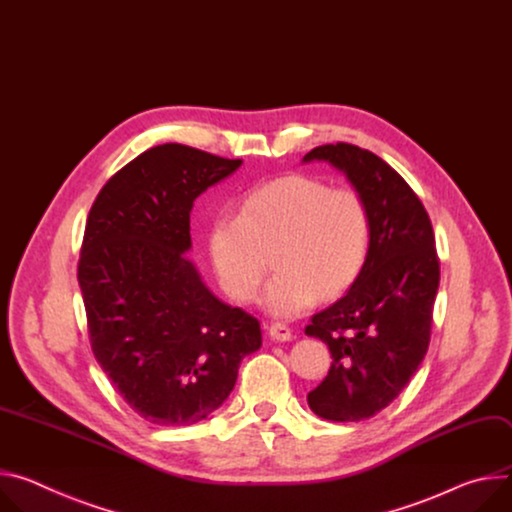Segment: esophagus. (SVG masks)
I'll list each match as a JSON object with an SVG mask.
<instances>
[{"instance_id": "esophagus-1", "label": "esophagus", "mask_w": 512, "mask_h": 512, "mask_svg": "<svg viewBox=\"0 0 512 512\" xmlns=\"http://www.w3.org/2000/svg\"><path fill=\"white\" fill-rule=\"evenodd\" d=\"M270 337L276 339V342H291L293 331L287 323H272L270 325Z\"/></svg>"}]
</instances>
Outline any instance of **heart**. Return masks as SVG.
Segmentation results:
<instances>
[{
    "instance_id": "heart-1",
    "label": "heart",
    "mask_w": 512,
    "mask_h": 512,
    "mask_svg": "<svg viewBox=\"0 0 512 512\" xmlns=\"http://www.w3.org/2000/svg\"><path fill=\"white\" fill-rule=\"evenodd\" d=\"M372 242L370 211L354 189H331L305 175L280 177L248 191L240 215H217L207 252L223 291L252 301L274 256L264 307L295 317L321 297L344 293L362 272Z\"/></svg>"
}]
</instances>
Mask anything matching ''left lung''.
<instances>
[{
	"instance_id": "left-lung-1",
	"label": "left lung",
	"mask_w": 512,
	"mask_h": 512,
	"mask_svg": "<svg viewBox=\"0 0 512 512\" xmlns=\"http://www.w3.org/2000/svg\"><path fill=\"white\" fill-rule=\"evenodd\" d=\"M313 160L342 170L362 195L372 242L350 291L305 327L333 358L307 403L327 421H364L401 394L427 354L439 287L435 236L421 199L374 152L337 142L303 156Z\"/></svg>"
}]
</instances>
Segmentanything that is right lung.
Instances as JSON below:
<instances>
[{
	"label": "right lung",
	"mask_w": 512,
	"mask_h": 512,
	"mask_svg": "<svg viewBox=\"0 0 512 512\" xmlns=\"http://www.w3.org/2000/svg\"><path fill=\"white\" fill-rule=\"evenodd\" d=\"M240 164L154 146L103 185L87 217L77 278L91 350L130 409L160 427L219 409L262 346L258 319L221 303L185 256L193 201Z\"/></svg>",
	"instance_id": "add662e5"
}]
</instances>
